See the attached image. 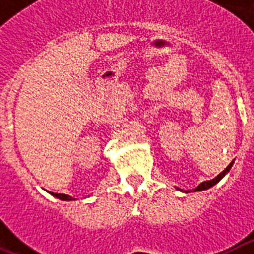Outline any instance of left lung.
Returning <instances> with one entry per match:
<instances>
[{
  "label": "left lung",
  "mask_w": 254,
  "mask_h": 254,
  "mask_svg": "<svg viewBox=\"0 0 254 254\" xmlns=\"http://www.w3.org/2000/svg\"><path fill=\"white\" fill-rule=\"evenodd\" d=\"M233 163H234V160H233L232 163L229 164L228 167H226L225 169L223 170V172L220 173L219 176H216V177H215L214 179H211V181H205V182H202V183H199V185L197 186L196 188H193V190H181V188H178V187H176V190H181V192H185V193H188V192H199V190H208V188H211V187H212V186H215V185H216L217 182H220V181H221V179H223L224 177H225L226 174H228V173H229V170L232 169V167H233Z\"/></svg>",
  "instance_id": "8db88e82"
}]
</instances>
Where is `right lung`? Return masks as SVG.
Segmentation results:
<instances>
[{
    "instance_id": "add662e5",
    "label": "right lung",
    "mask_w": 254,
    "mask_h": 254,
    "mask_svg": "<svg viewBox=\"0 0 254 254\" xmlns=\"http://www.w3.org/2000/svg\"><path fill=\"white\" fill-rule=\"evenodd\" d=\"M48 193H51L52 196L56 197V198L62 199V201H76V198H73V197L68 196V194H64V193H53V192H48Z\"/></svg>"
}]
</instances>
